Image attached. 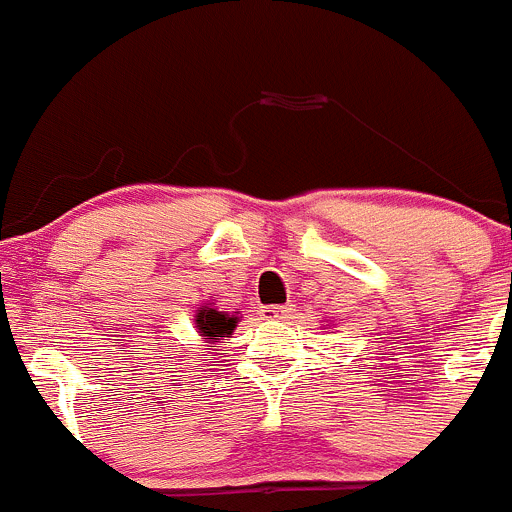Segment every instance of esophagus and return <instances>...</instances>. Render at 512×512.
I'll return each instance as SVG.
<instances>
[{"label": "esophagus", "mask_w": 512, "mask_h": 512, "mask_svg": "<svg viewBox=\"0 0 512 512\" xmlns=\"http://www.w3.org/2000/svg\"><path fill=\"white\" fill-rule=\"evenodd\" d=\"M260 315L265 321H285V318H290V308L288 305H265Z\"/></svg>", "instance_id": "esophagus-1"}]
</instances>
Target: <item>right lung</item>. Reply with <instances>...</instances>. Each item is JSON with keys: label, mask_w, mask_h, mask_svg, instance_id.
<instances>
[{"label": "right lung", "mask_w": 512, "mask_h": 512, "mask_svg": "<svg viewBox=\"0 0 512 512\" xmlns=\"http://www.w3.org/2000/svg\"><path fill=\"white\" fill-rule=\"evenodd\" d=\"M234 326H237V318L229 313H219L214 308H202L197 313V328L202 336H207L209 341H222V338L232 336Z\"/></svg>", "instance_id": "right-lung-1"}]
</instances>
